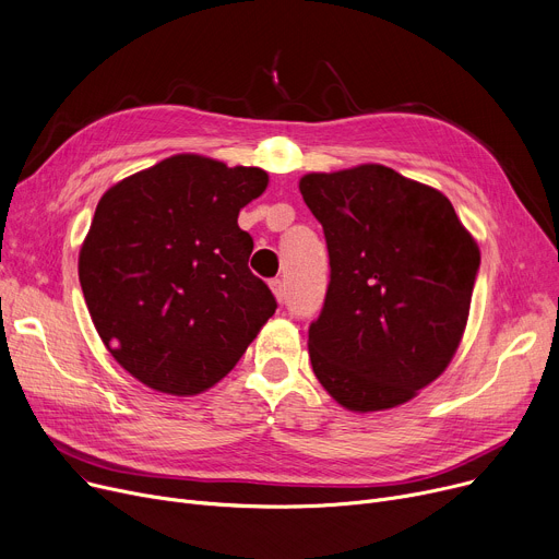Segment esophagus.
Segmentation results:
<instances>
[{
  "mask_svg": "<svg viewBox=\"0 0 559 559\" xmlns=\"http://www.w3.org/2000/svg\"><path fill=\"white\" fill-rule=\"evenodd\" d=\"M270 285H272V292L276 295V299L283 301L285 299V283L281 278H274Z\"/></svg>",
  "mask_w": 559,
  "mask_h": 559,
  "instance_id": "esophagus-1",
  "label": "esophagus"
}]
</instances>
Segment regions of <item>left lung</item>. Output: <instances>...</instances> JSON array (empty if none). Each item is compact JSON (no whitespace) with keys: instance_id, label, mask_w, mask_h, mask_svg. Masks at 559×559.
I'll list each match as a JSON object with an SVG mask.
<instances>
[{"instance_id":"left-lung-1","label":"left lung","mask_w":559,"mask_h":559,"mask_svg":"<svg viewBox=\"0 0 559 559\" xmlns=\"http://www.w3.org/2000/svg\"><path fill=\"white\" fill-rule=\"evenodd\" d=\"M331 283L310 324L312 371L356 413L413 399L460 346L480 251L451 201L385 165L306 174Z\"/></svg>"}]
</instances>
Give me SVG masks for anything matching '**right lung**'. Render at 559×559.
Masks as SVG:
<instances>
[{"label": "right lung", "mask_w": 559, "mask_h": 559, "mask_svg": "<svg viewBox=\"0 0 559 559\" xmlns=\"http://www.w3.org/2000/svg\"><path fill=\"white\" fill-rule=\"evenodd\" d=\"M267 181L260 167L181 154L99 199L79 281L102 342L146 388L176 396L213 388L276 312L238 226Z\"/></svg>", "instance_id": "1"}]
</instances>
